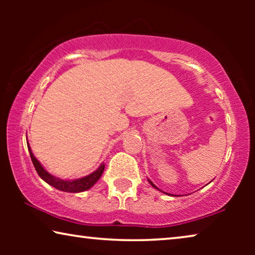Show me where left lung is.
Listing matches in <instances>:
<instances>
[{"label":"left lung","instance_id":"left-lung-1","mask_svg":"<svg viewBox=\"0 0 255 255\" xmlns=\"http://www.w3.org/2000/svg\"><path fill=\"white\" fill-rule=\"evenodd\" d=\"M148 182H149V184H151V186H152V187H154V188H155V189H159V188H158V187H156V186H155V184H154V183H153L151 180H148ZM159 190H160V189H159ZM165 194H167V193H165Z\"/></svg>","mask_w":255,"mask_h":255}]
</instances>
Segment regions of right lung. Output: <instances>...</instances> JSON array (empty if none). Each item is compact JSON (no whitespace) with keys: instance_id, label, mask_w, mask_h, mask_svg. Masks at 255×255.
I'll list each match as a JSON object with an SVG mask.
<instances>
[{"instance_id":"right-lung-1","label":"right lung","mask_w":255,"mask_h":255,"mask_svg":"<svg viewBox=\"0 0 255 255\" xmlns=\"http://www.w3.org/2000/svg\"><path fill=\"white\" fill-rule=\"evenodd\" d=\"M27 147H29L31 160H32V163L34 168L37 170L38 175H39L45 182L48 183L52 187L57 188L58 190L67 191V193H81V191L88 190L89 188H92L94 184L99 181L104 170V163H102V165H101L95 172L89 174V175H87L85 177H81V179L72 180V181H65V180L58 179V177H54L53 175H51L50 173L44 169V167L40 165V162L34 158L33 153L31 152L30 146H27Z\"/></svg>"}]
</instances>
